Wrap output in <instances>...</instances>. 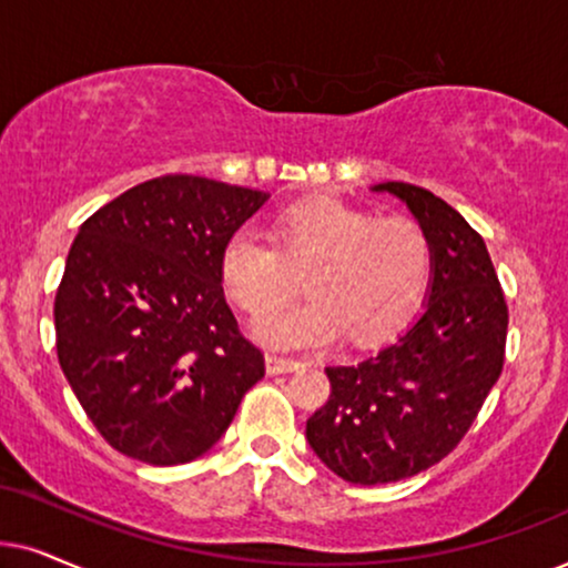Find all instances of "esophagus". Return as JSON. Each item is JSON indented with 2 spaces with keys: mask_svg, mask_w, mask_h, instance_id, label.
<instances>
[{
  "mask_svg": "<svg viewBox=\"0 0 568 568\" xmlns=\"http://www.w3.org/2000/svg\"><path fill=\"white\" fill-rule=\"evenodd\" d=\"M304 366L301 361H293V358H283V355H267V372L270 374H291L296 372V368Z\"/></svg>",
  "mask_w": 568,
  "mask_h": 568,
  "instance_id": "obj_1",
  "label": "esophagus"
}]
</instances>
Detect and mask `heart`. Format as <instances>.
<instances>
[{"instance_id": "1", "label": "heart", "mask_w": 568, "mask_h": 568, "mask_svg": "<svg viewBox=\"0 0 568 568\" xmlns=\"http://www.w3.org/2000/svg\"><path fill=\"white\" fill-rule=\"evenodd\" d=\"M277 241L239 225L223 241L217 272L246 314L262 316L291 298L293 267H308L312 298L256 324L272 347H324L345 335L366 345L415 312L430 277V241L413 217H376L337 200H308L277 217Z\"/></svg>"}]
</instances>
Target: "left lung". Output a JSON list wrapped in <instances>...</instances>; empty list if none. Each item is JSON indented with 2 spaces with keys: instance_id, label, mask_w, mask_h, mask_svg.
Returning <instances> with one entry per match:
<instances>
[{
  "instance_id": "1",
  "label": "left lung",
  "mask_w": 568,
  "mask_h": 568,
  "mask_svg": "<svg viewBox=\"0 0 568 568\" xmlns=\"http://www.w3.org/2000/svg\"><path fill=\"white\" fill-rule=\"evenodd\" d=\"M430 241L418 320L368 358L327 366L329 399L306 420L316 457L347 483L379 486L442 463L504 368L509 308L486 241L428 189L387 181Z\"/></svg>"
}]
</instances>
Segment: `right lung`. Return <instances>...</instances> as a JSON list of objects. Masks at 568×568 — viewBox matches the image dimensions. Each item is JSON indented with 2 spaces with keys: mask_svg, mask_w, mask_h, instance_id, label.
<instances>
[{
  "mask_svg": "<svg viewBox=\"0 0 568 568\" xmlns=\"http://www.w3.org/2000/svg\"><path fill=\"white\" fill-rule=\"evenodd\" d=\"M267 196L169 173L80 225L54 301L57 355L82 410L121 455L192 463L264 376L262 351L225 304L217 260Z\"/></svg>",
  "mask_w": 568,
  "mask_h": 568,
  "instance_id": "obj_1",
  "label": "right lung"
}]
</instances>
